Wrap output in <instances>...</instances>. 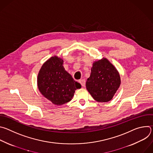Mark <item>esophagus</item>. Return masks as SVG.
<instances>
[{
  "mask_svg": "<svg viewBox=\"0 0 153 153\" xmlns=\"http://www.w3.org/2000/svg\"><path fill=\"white\" fill-rule=\"evenodd\" d=\"M79 83L81 84V85L82 86H85V82H86V81H85V79H80V80H79Z\"/></svg>",
  "mask_w": 153,
  "mask_h": 153,
  "instance_id": "34e87169",
  "label": "esophagus"
}]
</instances>
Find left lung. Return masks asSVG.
<instances>
[{"label":"left lung","mask_w":153,"mask_h":153,"mask_svg":"<svg viewBox=\"0 0 153 153\" xmlns=\"http://www.w3.org/2000/svg\"><path fill=\"white\" fill-rule=\"evenodd\" d=\"M120 85V75L106 58L95 62L86 87L93 99L100 102L112 99Z\"/></svg>","instance_id":"8db88e82"}]
</instances>
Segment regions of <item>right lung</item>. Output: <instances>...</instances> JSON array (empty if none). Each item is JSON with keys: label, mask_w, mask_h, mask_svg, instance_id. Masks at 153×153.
<instances>
[{"label": "right lung", "mask_w": 153, "mask_h": 153, "mask_svg": "<svg viewBox=\"0 0 153 153\" xmlns=\"http://www.w3.org/2000/svg\"><path fill=\"white\" fill-rule=\"evenodd\" d=\"M63 60L52 57L42 65L37 77V85L42 94L56 105L70 102L81 85L65 70Z\"/></svg>", "instance_id": "1"}]
</instances>
